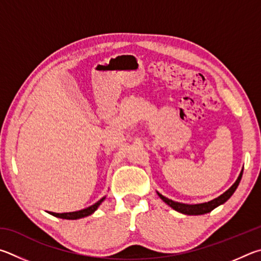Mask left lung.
Masks as SVG:
<instances>
[{"label":"left lung","instance_id":"left-lung-1","mask_svg":"<svg viewBox=\"0 0 261 261\" xmlns=\"http://www.w3.org/2000/svg\"><path fill=\"white\" fill-rule=\"evenodd\" d=\"M242 175H243V168H242V171L240 173L239 177H237V180L234 182V185H232L229 189L225 191L222 195L219 196V197L210 200V202H206V203L185 204V203L174 202V200H172L170 198L165 197V196H163L162 194H159L158 191H157V195L161 197L163 202H165L168 206L172 207L173 210H175V211H177V212H180L182 214H187V216H202V214H206L208 212H211L212 210L218 207L219 205H222L223 203H226L227 200L231 197L232 194L235 193V190L237 189V187H239V185H240Z\"/></svg>","mask_w":261,"mask_h":261}]
</instances>
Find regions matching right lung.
I'll return each instance as SVG.
<instances>
[{"instance_id": "right-lung-1", "label": "right lung", "mask_w": 261, "mask_h": 261, "mask_svg": "<svg viewBox=\"0 0 261 261\" xmlns=\"http://www.w3.org/2000/svg\"><path fill=\"white\" fill-rule=\"evenodd\" d=\"M107 198V196H104L103 198H100L98 202H96L95 204L91 205L89 207L82 208L80 211H74V212H65V213H55V212H49L51 216L61 218V219H66V220H76V219H81L85 217H88L90 214H93L96 210L98 208L100 204L104 202V199Z\"/></svg>"}]
</instances>
